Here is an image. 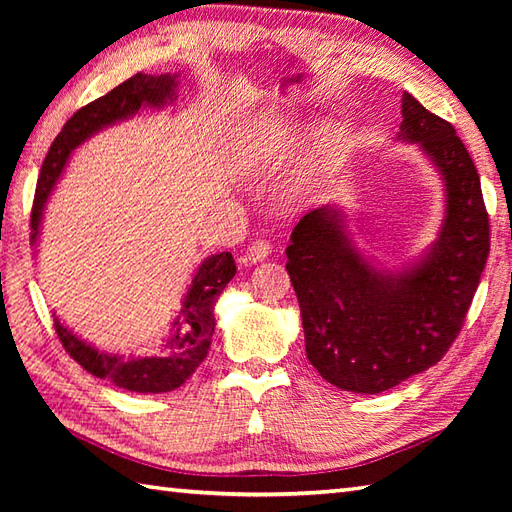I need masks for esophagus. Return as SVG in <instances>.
Segmentation results:
<instances>
[{
    "label": "esophagus",
    "instance_id": "1",
    "mask_svg": "<svg viewBox=\"0 0 512 512\" xmlns=\"http://www.w3.org/2000/svg\"><path fill=\"white\" fill-rule=\"evenodd\" d=\"M270 255V244L266 242V239H257V242H253L248 246L246 255H244V262L246 264H257V262H264V259Z\"/></svg>",
    "mask_w": 512,
    "mask_h": 512
}]
</instances>
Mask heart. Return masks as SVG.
Segmentation results:
<instances>
[{
	"mask_svg": "<svg viewBox=\"0 0 512 512\" xmlns=\"http://www.w3.org/2000/svg\"><path fill=\"white\" fill-rule=\"evenodd\" d=\"M336 149H339V136L330 134L328 138H325V145H323L325 156H332ZM277 151H279L277 143H259V145L246 147V149L239 151V162H242V167L246 171L266 169L270 162H275Z\"/></svg>",
	"mask_w": 512,
	"mask_h": 512,
	"instance_id": "1",
	"label": "heart"
}]
</instances>
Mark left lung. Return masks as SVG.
Returning a JSON list of instances; mask_svg holds the SVG:
<instances>
[{"mask_svg": "<svg viewBox=\"0 0 512 512\" xmlns=\"http://www.w3.org/2000/svg\"><path fill=\"white\" fill-rule=\"evenodd\" d=\"M398 140L420 145L447 191L440 237L420 264L394 275L374 268L330 204L303 215L286 248L308 361L354 394L387 391L449 352L491 248L480 176L453 125L405 92Z\"/></svg>", "mask_w": 512, "mask_h": 512, "instance_id": "left-lung-1", "label": "left lung"}]
</instances>
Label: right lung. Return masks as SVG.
Wrapping results in <instances>:
<instances>
[{"mask_svg": "<svg viewBox=\"0 0 512 512\" xmlns=\"http://www.w3.org/2000/svg\"><path fill=\"white\" fill-rule=\"evenodd\" d=\"M176 79L178 74L151 76L138 72L112 92L101 96V99L81 107L63 125L41 165L35 202H32L30 213L32 242H37L43 206H46L48 195L52 193L54 184H57L72 151L92 134L101 132L103 127L114 125L116 121H125V118L134 116L143 107L160 110L167 103H173L178 88ZM235 270L237 268L231 253H220L204 259L198 266V273H195L187 295H184L180 314L171 323L169 336L162 341V350L158 356L125 361V356L121 354L99 352L96 347L81 341L79 336L61 325L59 319H54V330H57L65 352L92 376L110 380L116 387L136 391V394L173 391L187 383V378L200 367L206 354H209L215 332V301L222 295L228 281L235 277Z\"/></svg>", "mask_w": 512, "mask_h": 512, "instance_id": "obj_1", "label": "right lung"}]
</instances>
